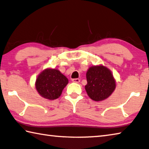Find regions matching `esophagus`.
I'll return each mask as SVG.
<instances>
[{
  "label": "esophagus",
  "mask_w": 149,
  "mask_h": 149,
  "mask_svg": "<svg viewBox=\"0 0 149 149\" xmlns=\"http://www.w3.org/2000/svg\"><path fill=\"white\" fill-rule=\"evenodd\" d=\"M72 81L73 82H77V83H79L80 82V79H72Z\"/></svg>",
  "instance_id": "34e87169"
}]
</instances>
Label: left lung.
Masks as SVG:
<instances>
[{
    "instance_id": "left-lung-1",
    "label": "left lung",
    "mask_w": 149,
    "mask_h": 149,
    "mask_svg": "<svg viewBox=\"0 0 149 149\" xmlns=\"http://www.w3.org/2000/svg\"><path fill=\"white\" fill-rule=\"evenodd\" d=\"M85 90L88 97L95 101L108 98L116 87L115 80L111 70L104 66H93L86 72Z\"/></svg>"
}]
</instances>
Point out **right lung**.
Here are the masks:
<instances>
[{
    "instance_id": "1",
    "label": "right lung",
    "mask_w": 149,
    "mask_h": 149,
    "mask_svg": "<svg viewBox=\"0 0 149 149\" xmlns=\"http://www.w3.org/2000/svg\"><path fill=\"white\" fill-rule=\"evenodd\" d=\"M67 78L55 68L45 69L38 75L35 86L38 93L42 97L54 100L60 97L62 91L67 86Z\"/></svg>"
}]
</instances>
